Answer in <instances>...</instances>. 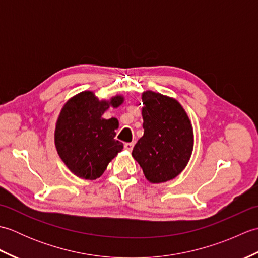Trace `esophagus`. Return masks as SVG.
I'll return each mask as SVG.
<instances>
[{
  "label": "esophagus",
  "instance_id": "esophagus-1",
  "mask_svg": "<svg viewBox=\"0 0 258 258\" xmlns=\"http://www.w3.org/2000/svg\"><path fill=\"white\" fill-rule=\"evenodd\" d=\"M133 147H134V143H125V144H124V149H125L126 151H128V152L132 151Z\"/></svg>",
  "mask_w": 258,
  "mask_h": 258
}]
</instances>
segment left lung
<instances>
[{
    "instance_id": "8db88e82",
    "label": "left lung",
    "mask_w": 258,
    "mask_h": 258,
    "mask_svg": "<svg viewBox=\"0 0 258 258\" xmlns=\"http://www.w3.org/2000/svg\"><path fill=\"white\" fill-rule=\"evenodd\" d=\"M144 135L132 156L147 180L164 183L183 171L191 155L194 134L182 105L172 97L147 91L142 95Z\"/></svg>"
}]
</instances>
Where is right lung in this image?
Listing matches in <instances>:
<instances>
[{"instance_id":"1","label":"right lung","mask_w":258,"mask_h":258,"mask_svg":"<svg viewBox=\"0 0 258 258\" xmlns=\"http://www.w3.org/2000/svg\"><path fill=\"white\" fill-rule=\"evenodd\" d=\"M122 95L100 101L93 92L85 91L65 103L58 115L54 141L59 157L76 176L96 179L108 163L123 150L114 138L118 120L102 117L109 106L118 107Z\"/></svg>"}]
</instances>
